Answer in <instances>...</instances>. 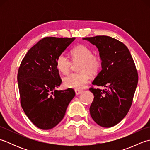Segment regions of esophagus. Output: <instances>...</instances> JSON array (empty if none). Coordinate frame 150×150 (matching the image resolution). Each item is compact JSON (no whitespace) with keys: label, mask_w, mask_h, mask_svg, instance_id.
Here are the masks:
<instances>
[{"label":"esophagus","mask_w":150,"mask_h":150,"mask_svg":"<svg viewBox=\"0 0 150 150\" xmlns=\"http://www.w3.org/2000/svg\"><path fill=\"white\" fill-rule=\"evenodd\" d=\"M75 94L77 95L81 94L82 92V90H75Z\"/></svg>","instance_id":"34e87169"}]
</instances>
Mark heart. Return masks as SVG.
<instances>
[{"instance_id":"1","label":"heart","mask_w":150,"mask_h":150,"mask_svg":"<svg viewBox=\"0 0 150 150\" xmlns=\"http://www.w3.org/2000/svg\"><path fill=\"white\" fill-rule=\"evenodd\" d=\"M72 60L74 62H80L78 70L80 72L71 73L63 79V83L67 88L75 90L82 89L89 81L88 73L95 75L98 73L102 66V59L99 55H93V51L84 45L76 46L71 50ZM71 66V61L65 54L62 53L56 61V67L63 73H68Z\"/></svg>"}]
</instances>
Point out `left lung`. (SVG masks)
I'll use <instances>...</instances> for the list:
<instances>
[{
	"mask_svg": "<svg viewBox=\"0 0 150 150\" xmlns=\"http://www.w3.org/2000/svg\"><path fill=\"white\" fill-rule=\"evenodd\" d=\"M96 46L102 59V70L92 82L105 90L90 88L94 95L90 108L92 119L98 125L110 128L122 120L132 106L138 83V73L129 51L109 36L83 39Z\"/></svg>",
	"mask_w": 150,
	"mask_h": 150,
	"instance_id": "8db88e82",
	"label": "left lung"
}]
</instances>
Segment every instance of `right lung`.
<instances>
[{"label":"right lung","instance_id":"1","mask_svg":"<svg viewBox=\"0 0 150 150\" xmlns=\"http://www.w3.org/2000/svg\"><path fill=\"white\" fill-rule=\"evenodd\" d=\"M75 39L44 38L29 50L18 68L21 106L28 119L40 129L56 126L75 95L71 88L56 90L62 82L57 59Z\"/></svg>","mask_w":150,"mask_h":150}]
</instances>
